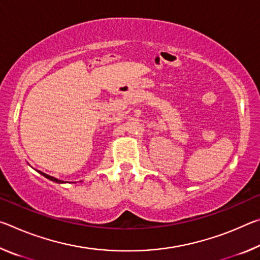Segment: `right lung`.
I'll use <instances>...</instances> for the list:
<instances>
[{
	"instance_id": "obj_1",
	"label": "right lung",
	"mask_w": 260,
	"mask_h": 260,
	"mask_svg": "<svg viewBox=\"0 0 260 260\" xmlns=\"http://www.w3.org/2000/svg\"><path fill=\"white\" fill-rule=\"evenodd\" d=\"M41 174H43L46 178H48V179L51 180V181H54V182H57V183H63V182H64V181H61V180H58V179H56V178H54V177H50V175H48V174H46V173H42V172H41Z\"/></svg>"
}]
</instances>
